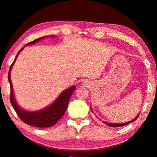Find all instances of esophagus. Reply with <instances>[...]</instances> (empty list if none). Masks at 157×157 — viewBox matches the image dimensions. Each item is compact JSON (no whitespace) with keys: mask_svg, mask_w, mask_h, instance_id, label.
Wrapping results in <instances>:
<instances>
[{"mask_svg":"<svg viewBox=\"0 0 157 157\" xmlns=\"http://www.w3.org/2000/svg\"><path fill=\"white\" fill-rule=\"evenodd\" d=\"M82 83H83V85H84L85 86V85H88V84H89L90 82L87 80H83Z\"/></svg>","mask_w":157,"mask_h":157,"instance_id":"34e87169","label":"esophagus"}]
</instances>
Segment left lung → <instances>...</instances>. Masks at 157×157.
Masks as SVG:
<instances>
[{
  "instance_id": "1",
  "label": "left lung",
  "mask_w": 157,
  "mask_h": 157,
  "mask_svg": "<svg viewBox=\"0 0 157 157\" xmlns=\"http://www.w3.org/2000/svg\"><path fill=\"white\" fill-rule=\"evenodd\" d=\"M90 109H91V111L93 112V110H92V108H90ZM139 114L138 115V116L136 117L134 119H133L132 121H128V122H126V123H124V124H110V123L105 122V121H103V122L104 123V124H105L106 125H107V126H110V127H121V126H126V125L128 124H131V123H132V122H133V121H135L138 118V117H139Z\"/></svg>"
}]
</instances>
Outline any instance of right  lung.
<instances>
[{
  "mask_svg": "<svg viewBox=\"0 0 157 157\" xmlns=\"http://www.w3.org/2000/svg\"><path fill=\"white\" fill-rule=\"evenodd\" d=\"M50 36L54 37V36ZM44 38V37H41V38L35 39L33 41H31V42L26 44V46L31 45L33 44L38 42V41L41 40ZM23 49H24V48L21 49L19 52H18V54H16L15 59H14L13 62L12 63L11 66H10L9 72H8V78L10 87V103H11L14 110H16L18 117L21 118V120L24 121L25 124L30 125V126H32L39 127V128L51 127L54 126L64 116V113H65L67 108L70 96L72 95L73 92L75 91L76 86L74 85V86L69 87L68 89L64 90L51 105H49L47 108H44V109L37 110V111H28V110L22 109L16 101L15 96H14L13 93V86H12L11 80H10V71H11L12 67H13V64L15 63L16 58L18 57V54H20V52Z\"/></svg>",
  "mask_w": 157,
  "mask_h": 157,
  "instance_id": "add662e5",
  "label": "right lung"
}]
</instances>
